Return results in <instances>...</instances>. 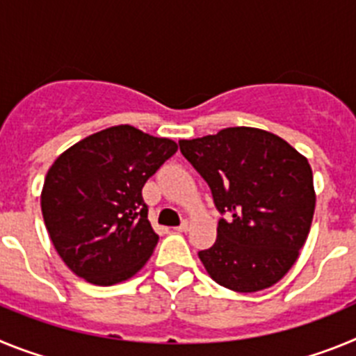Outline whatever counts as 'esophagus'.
Returning a JSON list of instances; mask_svg holds the SVG:
<instances>
[{
	"label": "esophagus",
	"mask_w": 356,
	"mask_h": 356,
	"mask_svg": "<svg viewBox=\"0 0 356 356\" xmlns=\"http://www.w3.org/2000/svg\"><path fill=\"white\" fill-rule=\"evenodd\" d=\"M188 226H191V225H188V221H181V225L176 226L175 229H176V232H187Z\"/></svg>",
	"instance_id": "obj_1"
}]
</instances>
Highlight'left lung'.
Wrapping results in <instances>:
<instances>
[{
  "label": "left lung",
  "mask_w": 356,
  "mask_h": 356,
  "mask_svg": "<svg viewBox=\"0 0 356 356\" xmlns=\"http://www.w3.org/2000/svg\"><path fill=\"white\" fill-rule=\"evenodd\" d=\"M178 144L221 213L213 246L197 253L209 275L237 292L275 285L296 262L312 225L308 160L278 135L248 127Z\"/></svg>",
  "instance_id": "1"
}]
</instances>
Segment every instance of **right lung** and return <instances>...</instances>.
<instances>
[{
	"mask_svg": "<svg viewBox=\"0 0 356 356\" xmlns=\"http://www.w3.org/2000/svg\"><path fill=\"white\" fill-rule=\"evenodd\" d=\"M176 151L172 140L121 124L55 160L40 207L53 246L74 275L114 285L147 262L159 235L147 221L143 187Z\"/></svg>",
	"mask_w": 356,
	"mask_h": 356,
	"instance_id": "right-lung-1",
	"label": "right lung"
}]
</instances>
